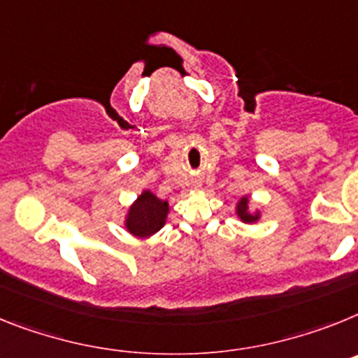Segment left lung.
<instances>
[{
  "label": "left lung",
  "mask_w": 358,
  "mask_h": 358,
  "mask_svg": "<svg viewBox=\"0 0 358 358\" xmlns=\"http://www.w3.org/2000/svg\"><path fill=\"white\" fill-rule=\"evenodd\" d=\"M234 213L238 216V220L241 223H247V225H254L261 220V210L257 209H250V198L248 194H243V196H239L238 203L234 207Z\"/></svg>",
  "instance_id": "8db88e82"
}]
</instances>
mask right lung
Here are the masks:
<instances>
[{
	"label": "right lung",
	"mask_w": 358,
	"mask_h": 358,
	"mask_svg": "<svg viewBox=\"0 0 358 358\" xmlns=\"http://www.w3.org/2000/svg\"><path fill=\"white\" fill-rule=\"evenodd\" d=\"M167 214L169 201L158 198L151 189H144L129 205L124 216V229L135 238L148 239L166 225Z\"/></svg>",
	"instance_id": "obj_1"
}]
</instances>
